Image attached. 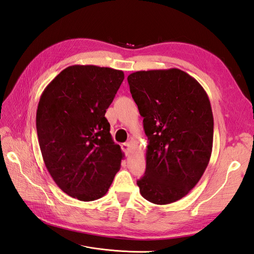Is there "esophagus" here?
<instances>
[{"mask_svg": "<svg viewBox=\"0 0 254 254\" xmlns=\"http://www.w3.org/2000/svg\"><path fill=\"white\" fill-rule=\"evenodd\" d=\"M122 148H123V150H124L127 155L129 153V150H130V144L129 143H124V144H122Z\"/></svg>", "mask_w": 254, "mask_h": 254, "instance_id": "obj_1", "label": "esophagus"}]
</instances>
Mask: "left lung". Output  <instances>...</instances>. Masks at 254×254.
Wrapping results in <instances>:
<instances>
[{"mask_svg":"<svg viewBox=\"0 0 254 254\" xmlns=\"http://www.w3.org/2000/svg\"><path fill=\"white\" fill-rule=\"evenodd\" d=\"M130 93L148 137L141 195L155 204L183 198L210 162L214 120L209 96L179 68L137 71L128 76Z\"/></svg>","mask_w":254,"mask_h":254,"instance_id":"left-lung-1","label":"left lung"}]
</instances>
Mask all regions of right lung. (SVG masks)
I'll return each instance as SVG.
<instances>
[{"label": "right lung", "instance_id": "obj_1", "mask_svg": "<svg viewBox=\"0 0 254 254\" xmlns=\"http://www.w3.org/2000/svg\"><path fill=\"white\" fill-rule=\"evenodd\" d=\"M124 72L97 65L67 66L42 92L36 126L44 164L65 194L93 201L108 191L124 157L106 110Z\"/></svg>", "mask_w": 254, "mask_h": 254}]
</instances>
